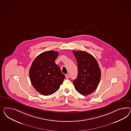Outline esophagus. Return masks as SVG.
<instances>
[{
  "instance_id": "obj_1",
  "label": "esophagus",
  "mask_w": 131,
  "mask_h": 131,
  "mask_svg": "<svg viewBox=\"0 0 131 131\" xmlns=\"http://www.w3.org/2000/svg\"><path fill=\"white\" fill-rule=\"evenodd\" d=\"M65 77L66 79H69L70 78V75L69 74H66L65 75Z\"/></svg>"
}]
</instances>
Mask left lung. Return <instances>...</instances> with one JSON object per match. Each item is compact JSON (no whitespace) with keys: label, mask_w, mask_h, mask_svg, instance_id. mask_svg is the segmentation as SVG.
<instances>
[{"label":"left lung","mask_w":131,"mask_h":131,"mask_svg":"<svg viewBox=\"0 0 131 131\" xmlns=\"http://www.w3.org/2000/svg\"><path fill=\"white\" fill-rule=\"evenodd\" d=\"M77 62V78L73 81L76 90L83 95L95 90L101 77V71L95 58L84 51H73Z\"/></svg>","instance_id":"1"}]
</instances>
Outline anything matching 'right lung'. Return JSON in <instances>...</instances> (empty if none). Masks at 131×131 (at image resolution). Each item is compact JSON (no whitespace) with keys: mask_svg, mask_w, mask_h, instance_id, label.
Segmentation results:
<instances>
[{"mask_svg":"<svg viewBox=\"0 0 131 131\" xmlns=\"http://www.w3.org/2000/svg\"><path fill=\"white\" fill-rule=\"evenodd\" d=\"M59 52L48 51L40 54L33 60L29 69L30 81L36 90L44 95L57 92L65 76L55 62Z\"/></svg>","mask_w":131,"mask_h":131,"instance_id":"add662e5","label":"right lung"}]
</instances>
